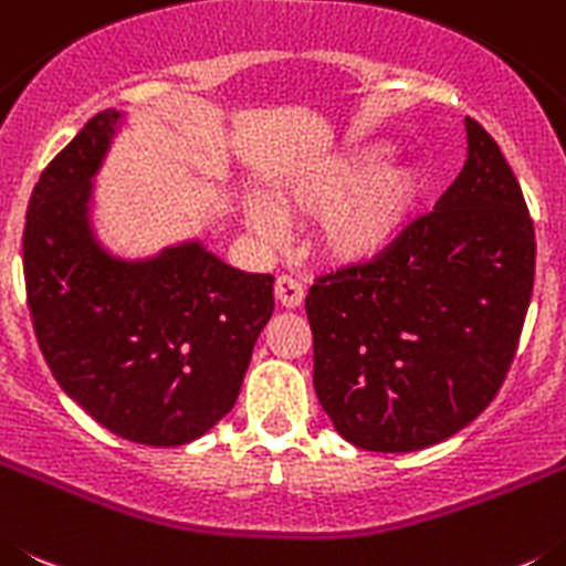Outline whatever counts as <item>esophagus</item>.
<instances>
[{
    "label": "esophagus",
    "instance_id": "34e87169",
    "mask_svg": "<svg viewBox=\"0 0 566 566\" xmlns=\"http://www.w3.org/2000/svg\"><path fill=\"white\" fill-rule=\"evenodd\" d=\"M276 298L282 302V307H298L304 302V287L295 282L293 276H279L276 279Z\"/></svg>",
    "mask_w": 566,
    "mask_h": 566
}]
</instances>
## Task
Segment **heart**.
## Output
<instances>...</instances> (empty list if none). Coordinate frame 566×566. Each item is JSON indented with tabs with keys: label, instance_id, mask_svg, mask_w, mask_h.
I'll return each mask as SVG.
<instances>
[{
	"label": "heart",
	"instance_id": "obj_1",
	"mask_svg": "<svg viewBox=\"0 0 566 566\" xmlns=\"http://www.w3.org/2000/svg\"><path fill=\"white\" fill-rule=\"evenodd\" d=\"M386 146L353 144L324 157L284 195V206L321 217L318 251L338 264L378 259L406 231L429 195V175L415 160L384 163ZM256 231L273 233L279 217L268 202H248Z\"/></svg>",
	"mask_w": 566,
	"mask_h": 566
}]
</instances>
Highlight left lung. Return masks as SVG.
I'll return each instance as SVG.
<instances>
[{
    "mask_svg": "<svg viewBox=\"0 0 566 566\" xmlns=\"http://www.w3.org/2000/svg\"><path fill=\"white\" fill-rule=\"evenodd\" d=\"M429 213L378 259L315 276L313 386L335 431L366 451H420L491 406L516 355L536 276L522 186L480 120Z\"/></svg>",
    "mask_w": 566,
    "mask_h": 566,
    "instance_id": "obj_1",
    "label": "left lung"
}]
</instances>
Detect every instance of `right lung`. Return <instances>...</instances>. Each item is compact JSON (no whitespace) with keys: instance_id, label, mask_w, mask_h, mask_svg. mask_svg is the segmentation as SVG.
<instances>
[{"instance_id":"obj_1","label":"right lung","mask_w":566,"mask_h":566,"mask_svg":"<svg viewBox=\"0 0 566 566\" xmlns=\"http://www.w3.org/2000/svg\"><path fill=\"white\" fill-rule=\"evenodd\" d=\"M120 112L84 124L30 195L22 256L35 338L90 417L140 446H186L237 403L273 315L271 273H242L191 245L112 259L86 222L90 180Z\"/></svg>"}]
</instances>
